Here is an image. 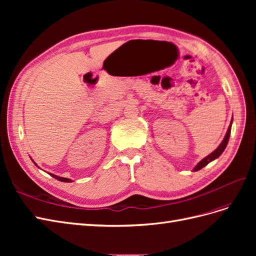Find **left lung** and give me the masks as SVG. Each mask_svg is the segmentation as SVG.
I'll return each instance as SVG.
<instances>
[{
	"label": "left lung",
	"mask_w": 256,
	"mask_h": 256,
	"mask_svg": "<svg viewBox=\"0 0 256 256\" xmlns=\"http://www.w3.org/2000/svg\"><path fill=\"white\" fill-rule=\"evenodd\" d=\"M232 122H233V118H232V120H230V127H228V132H226V136H224V138H223V141L221 142V144H220L218 147H216V148L210 154H208L207 157H205L204 159L200 160V161L198 162V164L196 166V168H193V171H194V172L198 171V170H200L202 168L206 166L209 164V162H212V160H214V159H216V158L221 156V154L224 152V150H226V145H228V140H230V129H232Z\"/></svg>",
	"instance_id": "obj_1"
}]
</instances>
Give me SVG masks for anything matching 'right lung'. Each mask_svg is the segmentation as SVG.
Here are the masks:
<instances>
[{
    "mask_svg": "<svg viewBox=\"0 0 256 256\" xmlns=\"http://www.w3.org/2000/svg\"><path fill=\"white\" fill-rule=\"evenodd\" d=\"M33 161V160H32ZM34 162V161H33ZM35 164V162H34ZM35 166H37L36 164H35ZM53 178H56V180H60V182H72V180H69V178H65V177H60V176H56V175H54V174H50Z\"/></svg>",
    "mask_w": 256,
    "mask_h": 256,
    "instance_id": "right-lung-1",
    "label": "right lung"
}]
</instances>
